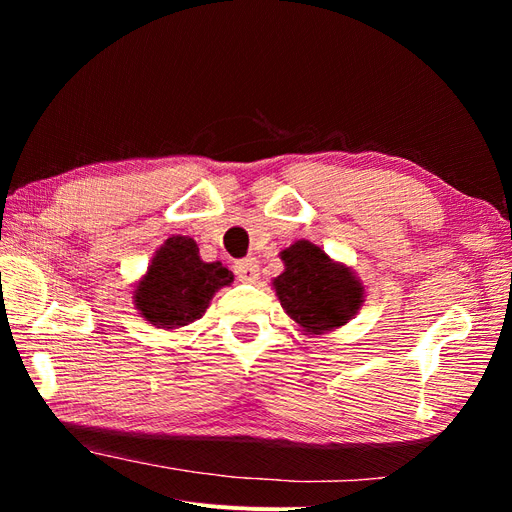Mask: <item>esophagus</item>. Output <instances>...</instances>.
Instances as JSON below:
<instances>
[{
	"instance_id": "obj_1",
	"label": "esophagus",
	"mask_w": 512,
	"mask_h": 512,
	"mask_svg": "<svg viewBox=\"0 0 512 512\" xmlns=\"http://www.w3.org/2000/svg\"><path fill=\"white\" fill-rule=\"evenodd\" d=\"M235 273L241 282H256L260 275V267L256 258H243L235 265Z\"/></svg>"
}]
</instances>
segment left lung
<instances>
[{
    "label": "left lung",
    "instance_id": "left-lung-1",
    "mask_svg": "<svg viewBox=\"0 0 512 512\" xmlns=\"http://www.w3.org/2000/svg\"><path fill=\"white\" fill-rule=\"evenodd\" d=\"M284 273L271 282L277 299L303 335L335 331L359 312L365 286L356 273L316 243L299 239L280 252Z\"/></svg>",
    "mask_w": 512,
    "mask_h": 512
}]
</instances>
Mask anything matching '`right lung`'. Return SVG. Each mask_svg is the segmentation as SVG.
<instances>
[{"label": "right lung", "instance_id": "right-lung-1", "mask_svg": "<svg viewBox=\"0 0 512 512\" xmlns=\"http://www.w3.org/2000/svg\"><path fill=\"white\" fill-rule=\"evenodd\" d=\"M235 275L222 262H205L192 237L173 235L153 254L132 294L141 316L156 329L175 331L203 318L213 294Z\"/></svg>", "mask_w": 512, "mask_h": 512}]
</instances>
